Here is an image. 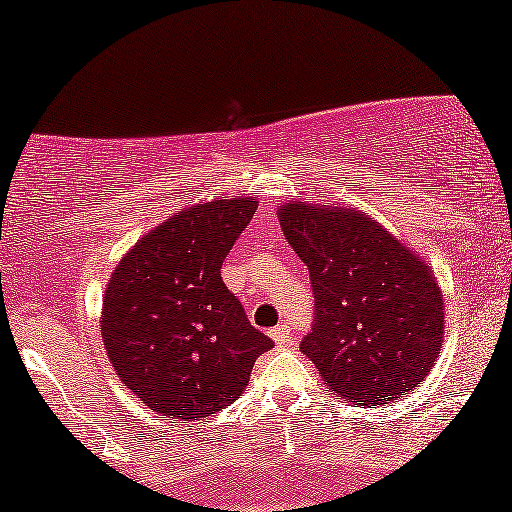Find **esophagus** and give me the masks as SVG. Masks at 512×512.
<instances>
[{
    "label": "esophagus",
    "instance_id": "obj_1",
    "mask_svg": "<svg viewBox=\"0 0 512 512\" xmlns=\"http://www.w3.org/2000/svg\"><path fill=\"white\" fill-rule=\"evenodd\" d=\"M270 338L277 342V345H289L291 342V326L279 324L275 328H270Z\"/></svg>",
    "mask_w": 512,
    "mask_h": 512
}]
</instances>
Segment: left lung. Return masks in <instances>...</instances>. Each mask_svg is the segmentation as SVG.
I'll return each mask as SVG.
<instances>
[{
	"mask_svg": "<svg viewBox=\"0 0 512 512\" xmlns=\"http://www.w3.org/2000/svg\"><path fill=\"white\" fill-rule=\"evenodd\" d=\"M277 216L310 270L317 317L300 349L326 387L354 405H382L422 384L445 333L429 263L354 207L289 200Z\"/></svg>",
	"mask_w": 512,
	"mask_h": 512,
	"instance_id": "8db88e82",
	"label": "left lung"
}]
</instances>
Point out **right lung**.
<instances>
[{
	"label": "right lung",
	"mask_w": 512,
	"mask_h": 512,
	"mask_svg": "<svg viewBox=\"0 0 512 512\" xmlns=\"http://www.w3.org/2000/svg\"><path fill=\"white\" fill-rule=\"evenodd\" d=\"M256 207L235 195L181 209L139 237L109 277L100 324L111 366L139 401L174 422L237 401L272 347L221 279Z\"/></svg>",
	"instance_id": "right-lung-1"
}]
</instances>
